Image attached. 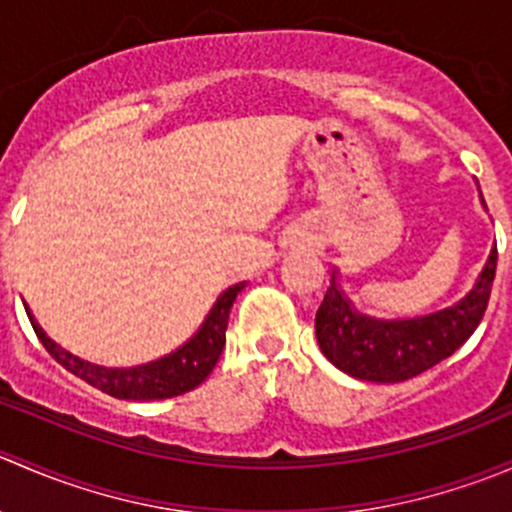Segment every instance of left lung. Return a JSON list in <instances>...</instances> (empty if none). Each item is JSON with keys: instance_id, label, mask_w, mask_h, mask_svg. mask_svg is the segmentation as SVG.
Segmentation results:
<instances>
[{"instance_id": "left-lung-1", "label": "left lung", "mask_w": 512, "mask_h": 512, "mask_svg": "<svg viewBox=\"0 0 512 512\" xmlns=\"http://www.w3.org/2000/svg\"><path fill=\"white\" fill-rule=\"evenodd\" d=\"M480 203L485 208L483 195ZM495 265L498 247L493 245L466 297L451 307L409 319H376L356 312L352 299L339 287V270H334L314 319L319 349L337 369L354 379L376 384L414 379L438 361L448 359L476 332L488 307Z\"/></svg>"}]
</instances>
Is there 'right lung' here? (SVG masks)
<instances>
[{
  "label": "right lung",
  "mask_w": 512,
  "mask_h": 512,
  "mask_svg": "<svg viewBox=\"0 0 512 512\" xmlns=\"http://www.w3.org/2000/svg\"><path fill=\"white\" fill-rule=\"evenodd\" d=\"M245 285L247 282H237V285L227 287L225 292L215 299V304L210 307L208 317L203 319L198 332H195L188 342L180 344L175 352L160 356L156 361H148V364L128 366V369L98 366L91 364V361L79 359V356H74L71 352H66V349L59 347L54 339L46 337V332L39 327V322H36L34 314L29 312V307L27 314L39 342L44 344L46 352L54 356L66 371H71L74 376L84 379L86 384H91L94 389H101L103 394L116 396V399L156 401L185 394V391L195 389V386H200L208 379V374L215 369L220 354H223L230 307L232 302H235L237 292L245 289Z\"/></svg>",
  "instance_id": "add662e5"
}]
</instances>
